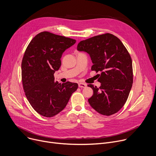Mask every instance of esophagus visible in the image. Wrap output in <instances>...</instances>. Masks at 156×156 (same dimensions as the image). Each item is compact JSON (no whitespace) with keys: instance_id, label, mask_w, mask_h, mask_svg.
I'll list each match as a JSON object with an SVG mask.
<instances>
[{"instance_id":"esophagus-1","label":"esophagus","mask_w":156,"mask_h":156,"mask_svg":"<svg viewBox=\"0 0 156 156\" xmlns=\"http://www.w3.org/2000/svg\"><path fill=\"white\" fill-rule=\"evenodd\" d=\"M79 87L80 88H85L87 87V84H86V83H79Z\"/></svg>"}]
</instances>
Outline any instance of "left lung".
Wrapping results in <instances>:
<instances>
[{"instance_id": "1", "label": "left lung", "mask_w": 156, "mask_h": 156, "mask_svg": "<svg viewBox=\"0 0 156 156\" xmlns=\"http://www.w3.org/2000/svg\"><path fill=\"white\" fill-rule=\"evenodd\" d=\"M77 51L87 52L93 63L91 70L101 73V87L88 85L94 91L89 104L102 115L117 112L127 101L133 83V62L126 48L119 38L107 33L80 41Z\"/></svg>"}]
</instances>
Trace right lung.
I'll use <instances>...</instances> for the list:
<instances>
[{"label": "right lung", "instance_id": "right-lung-1", "mask_svg": "<svg viewBox=\"0 0 156 156\" xmlns=\"http://www.w3.org/2000/svg\"><path fill=\"white\" fill-rule=\"evenodd\" d=\"M76 41L49 32L38 34L28 45L22 61V80L26 98L39 114L53 117L62 111L77 83H58L54 74L61 67L63 52Z\"/></svg>", "mask_w": 156, "mask_h": 156}]
</instances>
